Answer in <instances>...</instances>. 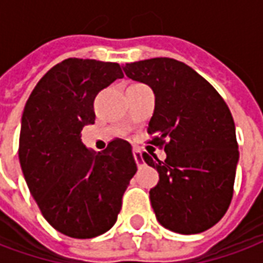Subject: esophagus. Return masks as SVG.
<instances>
[{
  "instance_id": "obj_1",
  "label": "esophagus",
  "mask_w": 263,
  "mask_h": 263,
  "mask_svg": "<svg viewBox=\"0 0 263 263\" xmlns=\"http://www.w3.org/2000/svg\"><path fill=\"white\" fill-rule=\"evenodd\" d=\"M134 159L137 161L138 166H141L142 163H143V159H142V153L138 151H134Z\"/></svg>"
}]
</instances>
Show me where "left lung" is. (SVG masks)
<instances>
[{
    "label": "left lung",
    "instance_id": "1",
    "mask_svg": "<svg viewBox=\"0 0 263 263\" xmlns=\"http://www.w3.org/2000/svg\"><path fill=\"white\" fill-rule=\"evenodd\" d=\"M124 72L149 85L156 97L149 143L164 147L167 157L142 156L159 173L149 191L157 220L180 234L211 229L234 191L238 143L230 108L205 78L173 58L125 64Z\"/></svg>",
    "mask_w": 263,
    "mask_h": 263
}]
</instances>
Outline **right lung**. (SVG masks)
<instances>
[{"instance_id": "add662e5", "label": "right lung", "mask_w": 263, "mask_h": 263, "mask_svg": "<svg viewBox=\"0 0 263 263\" xmlns=\"http://www.w3.org/2000/svg\"><path fill=\"white\" fill-rule=\"evenodd\" d=\"M124 77L117 62L68 58L54 65L29 96L19 135V161L44 219L72 238L111 229L137 173L132 146L116 138L102 153L81 141L95 122L93 102Z\"/></svg>"}]
</instances>
